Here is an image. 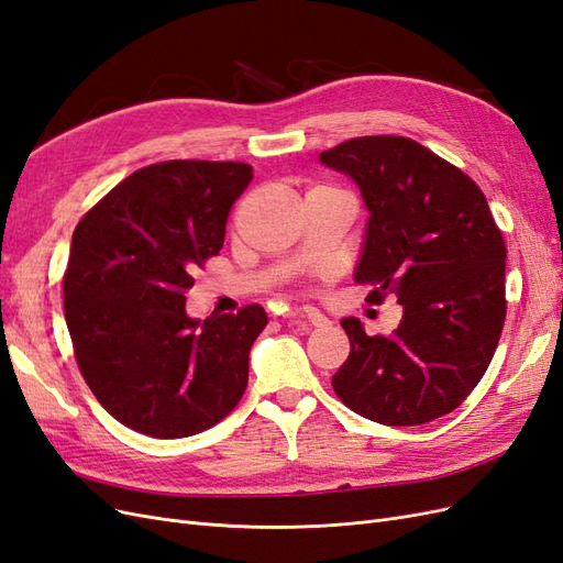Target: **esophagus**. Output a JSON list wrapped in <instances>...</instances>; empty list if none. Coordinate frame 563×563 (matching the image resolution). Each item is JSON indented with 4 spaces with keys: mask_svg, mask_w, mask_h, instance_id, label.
I'll return each instance as SVG.
<instances>
[{
    "mask_svg": "<svg viewBox=\"0 0 563 563\" xmlns=\"http://www.w3.org/2000/svg\"><path fill=\"white\" fill-rule=\"evenodd\" d=\"M294 314H298V317H302V319H308L312 327H327L329 323V319L323 317L319 310H314V308H296V312Z\"/></svg>",
    "mask_w": 563,
    "mask_h": 563,
    "instance_id": "34e87169",
    "label": "esophagus"
}]
</instances>
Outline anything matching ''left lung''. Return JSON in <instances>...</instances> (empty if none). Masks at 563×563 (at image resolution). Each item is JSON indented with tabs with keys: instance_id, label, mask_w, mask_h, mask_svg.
<instances>
[{
	"instance_id": "1",
	"label": "left lung",
	"mask_w": 563,
	"mask_h": 563,
	"mask_svg": "<svg viewBox=\"0 0 563 563\" xmlns=\"http://www.w3.org/2000/svg\"><path fill=\"white\" fill-rule=\"evenodd\" d=\"M368 211L356 284L371 302L404 305L389 335L345 317L350 356L333 389L373 422L422 424L451 413L486 373L505 323V242L484 192L460 168L401 135H366L321 152Z\"/></svg>"
}]
</instances>
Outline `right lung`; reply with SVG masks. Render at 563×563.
<instances>
[{
  "label": "right lung",
  "mask_w": 563,
  "mask_h": 563,
  "mask_svg": "<svg viewBox=\"0 0 563 563\" xmlns=\"http://www.w3.org/2000/svg\"><path fill=\"white\" fill-rule=\"evenodd\" d=\"M253 178L240 162L176 159L141 168L79 220L63 294L84 380L126 428L180 439L242 399L261 305L190 317L185 291L218 255L232 203Z\"/></svg>",
  "instance_id": "add662e5"
}]
</instances>
